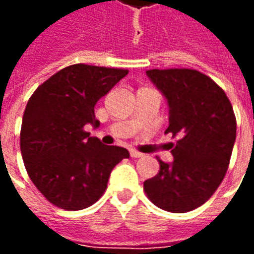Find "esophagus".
<instances>
[{"mask_svg": "<svg viewBox=\"0 0 254 254\" xmlns=\"http://www.w3.org/2000/svg\"><path fill=\"white\" fill-rule=\"evenodd\" d=\"M130 156H132V158H141V156H143V154H141V152H137V151H130Z\"/></svg>", "mask_w": 254, "mask_h": 254, "instance_id": "1", "label": "esophagus"}]
</instances>
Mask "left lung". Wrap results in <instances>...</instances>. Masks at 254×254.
<instances>
[{
    "label": "left lung",
    "mask_w": 254,
    "mask_h": 254,
    "mask_svg": "<svg viewBox=\"0 0 254 254\" xmlns=\"http://www.w3.org/2000/svg\"><path fill=\"white\" fill-rule=\"evenodd\" d=\"M151 81L163 92L170 107L165 133L174 162H159V171L144 182V191L156 207L176 213L202 205L223 181L237 133L227 95L207 74L185 67L149 69Z\"/></svg>",
    "instance_id": "8db88e82"
}]
</instances>
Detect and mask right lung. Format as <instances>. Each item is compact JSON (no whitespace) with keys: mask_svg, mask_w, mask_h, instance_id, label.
I'll use <instances>...</instances> for the list:
<instances>
[{"mask_svg":"<svg viewBox=\"0 0 254 254\" xmlns=\"http://www.w3.org/2000/svg\"><path fill=\"white\" fill-rule=\"evenodd\" d=\"M127 69L74 64L41 84L25 106L20 149L36 189L53 205L78 211L105 193L111 170L127 149L103 145L84 127L95 120L96 102L127 74Z\"/></svg>","mask_w":254,"mask_h":254,"instance_id":"add662e5","label":"right lung"}]
</instances>
